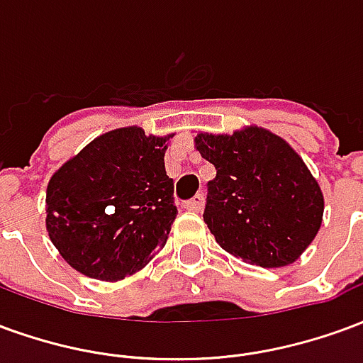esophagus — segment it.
I'll use <instances>...</instances> for the list:
<instances>
[{"label": "esophagus", "instance_id": "obj_1", "mask_svg": "<svg viewBox=\"0 0 363 363\" xmlns=\"http://www.w3.org/2000/svg\"><path fill=\"white\" fill-rule=\"evenodd\" d=\"M202 206H204V196H202V194H196L194 198H190L189 202L184 204V208L190 210V212H200V210H202Z\"/></svg>", "mask_w": 363, "mask_h": 363}]
</instances>
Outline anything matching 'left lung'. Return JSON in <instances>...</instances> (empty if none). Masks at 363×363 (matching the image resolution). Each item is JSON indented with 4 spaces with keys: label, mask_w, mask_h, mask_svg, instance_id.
Wrapping results in <instances>:
<instances>
[{
    "label": "left lung",
    "mask_w": 363,
    "mask_h": 363,
    "mask_svg": "<svg viewBox=\"0 0 363 363\" xmlns=\"http://www.w3.org/2000/svg\"><path fill=\"white\" fill-rule=\"evenodd\" d=\"M196 150L216 167L204 221L229 255L249 264H291L323 220V192L303 159L262 128L233 135L198 134Z\"/></svg>",
    "instance_id": "8db88e82"
}]
</instances>
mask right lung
<instances>
[{"mask_svg":"<svg viewBox=\"0 0 363 363\" xmlns=\"http://www.w3.org/2000/svg\"><path fill=\"white\" fill-rule=\"evenodd\" d=\"M165 142L138 126L112 130L54 173L46 190V229L77 272L122 280L165 247L177 218Z\"/></svg>","mask_w":363,"mask_h":363,"instance_id":"obj_1","label":"right lung"}]
</instances>
